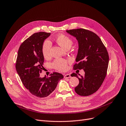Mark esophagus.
<instances>
[{
  "instance_id": "34e87169",
  "label": "esophagus",
  "mask_w": 126,
  "mask_h": 126,
  "mask_svg": "<svg viewBox=\"0 0 126 126\" xmlns=\"http://www.w3.org/2000/svg\"><path fill=\"white\" fill-rule=\"evenodd\" d=\"M70 77H71V76L70 74H65V75H64V79H68V78H70Z\"/></svg>"
}]
</instances>
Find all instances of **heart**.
<instances>
[{
	"instance_id": "1",
	"label": "heart",
	"mask_w": 126,
	"mask_h": 126,
	"mask_svg": "<svg viewBox=\"0 0 126 126\" xmlns=\"http://www.w3.org/2000/svg\"><path fill=\"white\" fill-rule=\"evenodd\" d=\"M56 41L59 45L63 48L66 49L71 47L73 44V41L68 35L61 34L58 35L56 38ZM51 43L50 40H46L42 45L41 51L44 57L45 58H48L50 56ZM53 68L59 71H64L68 69V61L62 58H57L52 63Z\"/></svg>"
}]
</instances>
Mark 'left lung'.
<instances>
[{
    "instance_id": "8db88e82",
    "label": "left lung",
    "mask_w": 126,
    "mask_h": 126,
    "mask_svg": "<svg viewBox=\"0 0 126 126\" xmlns=\"http://www.w3.org/2000/svg\"><path fill=\"white\" fill-rule=\"evenodd\" d=\"M66 31L79 42L77 63L73 69H83L85 72L84 76L79 78L75 73L71 74V76H76L79 79L75 91L80 96L90 95L98 90L106 76L109 60L108 53L100 38L94 32L84 29Z\"/></svg>"
}]
</instances>
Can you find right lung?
I'll use <instances>...</instances> for the list:
<instances>
[{
    "mask_svg": "<svg viewBox=\"0 0 126 126\" xmlns=\"http://www.w3.org/2000/svg\"><path fill=\"white\" fill-rule=\"evenodd\" d=\"M50 34L40 32L32 35L20 45L16 59V71L23 85L32 95L40 98L49 96L63 77L57 72H53L50 77H40L44 62L42 45Z\"/></svg>",
    "mask_w": 126,
    "mask_h": 126,
    "instance_id": "1",
    "label": "right lung"
}]
</instances>
